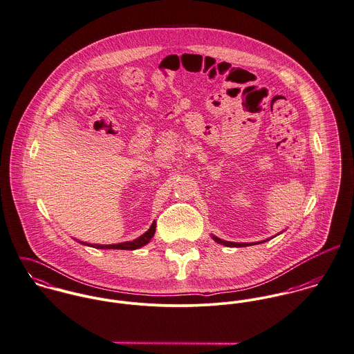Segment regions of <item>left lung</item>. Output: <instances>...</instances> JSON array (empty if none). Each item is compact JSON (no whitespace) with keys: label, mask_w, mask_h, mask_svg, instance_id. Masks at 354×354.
Returning <instances> with one entry per match:
<instances>
[{"label":"left lung","mask_w":354,"mask_h":354,"mask_svg":"<svg viewBox=\"0 0 354 354\" xmlns=\"http://www.w3.org/2000/svg\"><path fill=\"white\" fill-rule=\"evenodd\" d=\"M213 239H214L217 243L224 244V245H227V247H247V245L254 244V243H232V241H224V240L218 239L217 236H213ZM255 244H257V243H255Z\"/></svg>","instance_id":"left-lung-1"}]
</instances>
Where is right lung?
I'll return each instance as SVG.
<instances>
[{
	"instance_id": "add662e5",
	"label": "right lung",
	"mask_w": 354,
	"mask_h": 354,
	"mask_svg": "<svg viewBox=\"0 0 354 354\" xmlns=\"http://www.w3.org/2000/svg\"><path fill=\"white\" fill-rule=\"evenodd\" d=\"M155 231H156V223H153L151 225V228L144 234V235L140 236L138 239L136 240H131V241H124V243H118V244H106V245H102V244H88V243H82V244H86V245H92V247H96V248H107V250H137L145 244H148L151 241V239L155 235Z\"/></svg>"
}]
</instances>
